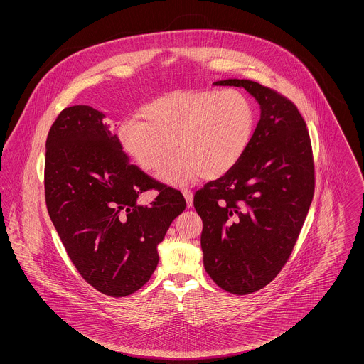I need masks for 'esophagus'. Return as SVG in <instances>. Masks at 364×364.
Returning a JSON list of instances; mask_svg holds the SVG:
<instances>
[{
    "label": "esophagus",
    "instance_id": "34e87169",
    "mask_svg": "<svg viewBox=\"0 0 364 364\" xmlns=\"http://www.w3.org/2000/svg\"><path fill=\"white\" fill-rule=\"evenodd\" d=\"M183 195H184V198H186L187 206L191 208L192 203H193V193H192V191L188 190V188H184V190H183Z\"/></svg>",
    "mask_w": 364,
    "mask_h": 364
}]
</instances>
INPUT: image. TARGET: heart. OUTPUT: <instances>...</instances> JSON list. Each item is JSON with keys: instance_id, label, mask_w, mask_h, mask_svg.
<instances>
[{"instance_id": "1", "label": "heart", "mask_w": 364, "mask_h": 364, "mask_svg": "<svg viewBox=\"0 0 364 364\" xmlns=\"http://www.w3.org/2000/svg\"><path fill=\"white\" fill-rule=\"evenodd\" d=\"M119 127L125 154L139 168L180 186L202 174L217 178L229 173L250 147L255 131V109L236 88L176 91L156 97Z\"/></svg>"}]
</instances>
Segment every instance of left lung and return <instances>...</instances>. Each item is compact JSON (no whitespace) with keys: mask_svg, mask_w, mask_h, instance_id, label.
Listing matches in <instances>:
<instances>
[{"mask_svg":"<svg viewBox=\"0 0 364 364\" xmlns=\"http://www.w3.org/2000/svg\"><path fill=\"white\" fill-rule=\"evenodd\" d=\"M260 120L240 162L196 191L200 245L208 276L226 292L248 294L272 282L289 259L314 196L311 140L294 102L245 79Z\"/></svg>","mask_w":364,"mask_h":364,"instance_id":"8db88e82","label":"left lung"}]
</instances>
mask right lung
<instances>
[{"mask_svg":"<svg viewBox=\"0 0 364 364\" xmlns=\"http://www.w3.org/2000/svg\"><path fill=\"white\" fill-rule=\"evenodd\" d=\"M105 114L87 105L64 109L46 139L45 198L53 225L87 282L101 294L124 297L156 270L158 244L184 211L180 191L128 164ZM159 195L137 203L144 190Z\"/></svg>","mask_w":364,"mask_h":364,"instance_id":"obj_1","label":"right lung"}]
</instances>
